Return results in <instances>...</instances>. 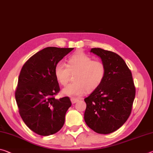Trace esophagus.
<instances>
[{"label":"esophagus","mask_w":153,"mask_h":153,"mask_svg":"<svg viewBox=\"0 0 153 153\" xmlns=\"http://www.w3.org/2000/svg\"><path fill=\"white\" fill-rule=\"evenodd\" d=\"M78 101H79L78 99H76V98H71V101L72 103H76Z\"/></svg>","instance_id":"34e87169"}]
</instances>
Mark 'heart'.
Masks as SVG:
<instances>
[{
  "mask_svg": "<svg viewBox=\"0 0 153 153\" xmlns=\"http://www.w3.org/2000/svg\"><path fill=\"white\" fill-rule=\"evenodd\" d=\"M71 73H76L74 82L62 90V93L70 97L81 96L86 91L92 92L102 84L106 75V67L103 62L93 60L83 52L71 56L67 64L59 62L54 68V76L58 82L66 86L70 80Z\"/></svg>",
  "mask_w": 153,
  "mask_h": 153,
  "instance_id": "b5f03b06",
  "label": "heart"
}]
</instances>
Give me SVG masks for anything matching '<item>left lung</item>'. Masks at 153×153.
Here are the masks:
<instances>
[{
    "label": "left lung",
    "instance_id": "obj_1",
    "mask_svg": "<svg viewBox=\"0 0 153 153\" xmlns=\"http://www.w3.org/2000/svg\"><path fill=\"white\" fill-rule=\"evenodd\" d=\"M91 52L101 58L106 75L102 84L84 99V120L94 131L108 134L119 129L129 117L135 87L131 71L119 55L98 48Z\"/></svg>",
    "mask_w": 153,
    "mask_h": 153
}]
</instances>
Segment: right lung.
<instances>
[{
    "label": "right lung",
    "instance_id": "obj_1",
    "mask_svg": "<svg viewBox=\"0 0 153 153\" xmlns=\"http://www.w3.org/2000/svg\"><path fill=\"white\" fill-rule=\"evenodd\" d=\"M73 50L45 48L32 56L22 68L15 93L16 103L24 123L38 135H52L64 125L71 102L69 97H54L60 91L54 68Z\"/></svg>",
    "mask_w": 153,
    "mask_h": 153
}]
</instances>
